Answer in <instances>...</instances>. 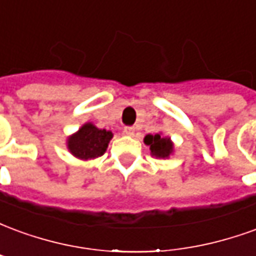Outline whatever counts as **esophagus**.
Here are the masks:
<instances>
[{
    "label": "esophagus",
    "instance_id": "obj_1",
    "mask_svg": "<svg viewBox=\"0 0 256 256\" xmlns=\"http://www.w3.org/2000/svg\"><path fill=\"white\" fill-rule=\"evenodd\" d=\"M123 133L132 137V136H134V133H136V128H134L133 126H126V128H123Z\"/></svg>",
    "mask_w": 256,
    "mask_h": 256
}]
</instances>
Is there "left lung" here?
<instances>
[{"label": "left lung", "mask_w": 256, "mask_h": 256, "mask_svg": "<svg viewBox=\"0 0 256 256\" xmlns=\"http://www.w3.org/2000/svg\"><path fill=\"white\" fill-rule=\"evenodd\" d=\"M144 144L150 146V155L156 159H168L174 154V142L170 137H163L162 133L146 134Z\"/></svg>", "instance_id": "left-lung-1"}]
</instances>
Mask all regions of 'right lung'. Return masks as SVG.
Listing matches in <instances>:
<instances>
[{
    "instance_id": "add662e5",
    "label": "right lung",
    "mask_w": 256,
    "mask_h": 256,
    "mask_svg": "<svg viewBox=\"0 0 256 256\" xmlns=\"http://www.w3.org/2000/svg\"><path fill=\"white\" fill-rule=\"evenodd\" d=\"M114 137L111 130L98 128L92 122H86L66 140L68 152L79 160H94L106 154Z\"/></svg>"
}]
</instances>
